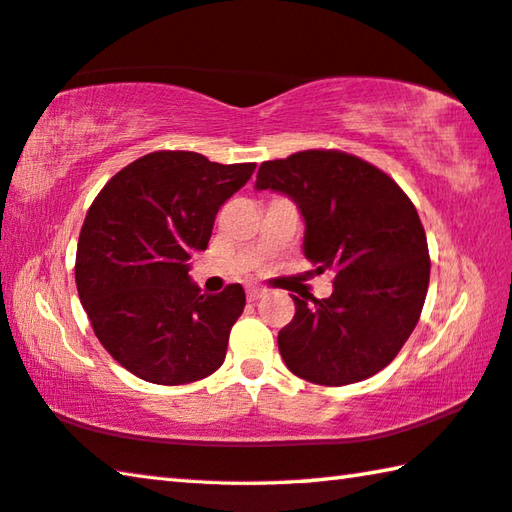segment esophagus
<instances>
[{"label": "esophagus", "mask_w": 512, "mask_h": 512, "mask_svg": "<svg viewBox=\"0 0 512 512\" xmlns=\"http://www.w3.org/2000/svg\"><path fill=\"white\" fill-rule=\"evenodd\" d=\"M246 293H248V300L255 302V300H259V298H264L266 291H264L262 287H250Z\"/></svg>", "instance_id": "34e87169"}]
</instances>
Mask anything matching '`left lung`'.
I'll return each mask as SVG.
<instances>
[{
	"instance_id": "8db88e82",
	"label": "left lung",
	"mask_w": 512,
	"mask_h": 512,
	"mask_svg": "<svg viewBox=\"0 0 512 512\" xmlns=\"http://www.w3.org/2000/svg\"><path fill=\"white\" fill-rule=\"evenodd\" d=\"M255 189L287 194L305 219V257L334 273L329 298H296L277 334L287 368L311 384L345 386L386 368L418 325L429 289V248L400 185L343 151L268 160Z\"/></svg>"
}]
</instances>
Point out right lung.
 <instances>
[{
    "label": "right lung",
    "mask_w": 512,
    "mask_h": 512,
    "mask_svg": "<svg viewBox=\"0 0 512 512\" xmlns=\"http://www.w3.org/2000/svg\"><path fill=\"white\" fill-rule=\"evenodd\" d=\"M253 171V162L155 151L94 198L76 250V289L103 348L135 377L180 386L221 368L246 293L228 284L205 296L189 280V259L207 248L216 212Z\"/></svg>",
    "instance_id": "1"
}]
</instances>
